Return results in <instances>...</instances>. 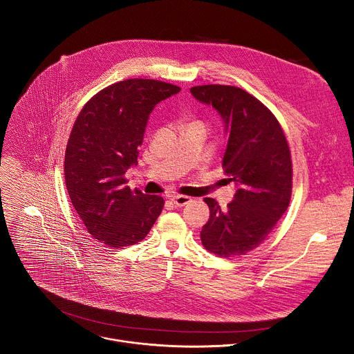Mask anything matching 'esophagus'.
Here are the masks:
<instances>
[{"mask_svg":"<svg viewBox=\"0 0 354 354\" xmlns=\"http://www.w3.org/2000/svg\"><path fill=\"white\" fill-rule=\"evenodd\" d=\"M171 201L176 207H182V206L189 205L192 198L187 197V196H171Z\"/></svg>","mask_w":354,"mask_h":354,"instance_id":"obj_1","label":"esophagus"}]
</instances>
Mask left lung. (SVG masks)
<instances>
[{
	"instance_id": "8db88e82",
	"label": "left lung",
	"mask_w": 354,
	"mask_h": 354,
	"mask_svg": "<svg viewBox=\"0 0 354 354\" xmlns=\"http://www.w3.org/2000/svg\"><path fill=\"white\" fill-rule=\"evenodd\" d=\"M190 93L223 119L228 136L223 168L236 186L225 210L205 198L210 217L200 231L201 243L220 258L245 255L266 239L288 207L292 168L287 140L273 113L241 88L201 85Z\"/></svg>"
}]
</instances>
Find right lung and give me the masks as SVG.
I'll return each mask as SVG.
<instances>
[{
	"instance_id": "obj_1",
	"label": "right lung",
	"mask_w": 354,
	"mask_h": 354,
	"mask_svg": "<svg viewBox=\"0 0 354 354\" xmlns=\"http://www.w3.org/2000/svg\"><path fill=\"white\" fill-rule=\"evenodd\" d=\"M179 86L126 80L97 92L80 112L66 148L71 203L88 232L111 248L142 241L164 207L161 196L131 192L124 174L137 165L151 112Z\"/></svg>"
}]
</instances>
